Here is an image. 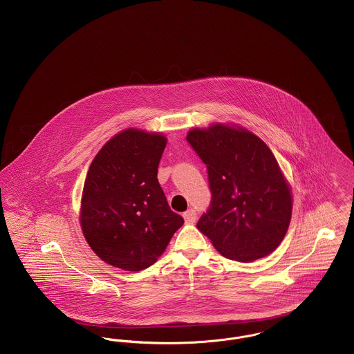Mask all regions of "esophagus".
<instances>
[{"label":"esophagus","instance_id":"esophagus-1","mask_svg":"<svg viewBox=\"0 0 354 354\" xmlns=\"http://www.w3.org/2000/svg\"><path fill=\"white\" fill-rule=\"evenodd\" d=\"M183 218H185V222H186L187 225L195 223V222H196V212H195V209H192V208L187 209V211L183 214Z\"/></svg>","mask_w":354,"mask_h":354}]
</instances>
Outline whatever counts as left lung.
<instances>
[{
	"label": "left lung",
	"mask_w": 354,
	"mask_h": 354,
	"mask_svg": "<svg viewBox=\"0 0 354 354\" xmlns=\"http://www.w3.org/2000/svg\"><path fill=\"white\" fill-rule=\"evenodd\" d=\"M186 139L207 166L212 194L198 230L232 261L252 262L271 254L289 229L292 196L270 148L234 124L194 128Z\"/></svg>",
	"instance_id": "left-lung-1"
}]
</instances>
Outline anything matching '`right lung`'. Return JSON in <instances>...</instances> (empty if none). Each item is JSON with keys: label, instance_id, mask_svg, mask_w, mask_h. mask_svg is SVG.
Returning <instances> with one entry per match:
<instances>
[{"label": "right lung", "instance_id": "obj_1", "mask_svg": "<svg viewBox=\"0 0 354 354\" xmlns=\"http://www.w3.org/2000/svg\"><path fill=\"white\" fill-rule=\"evenodd\" d=\"M166 145L159 132L128 128L109 139L89 166L80 225L89 248L111 266L149 268L185 223L158 182Z\"/></svg>", "mask_w": 354, "mask_h": 354}]
</instances>
